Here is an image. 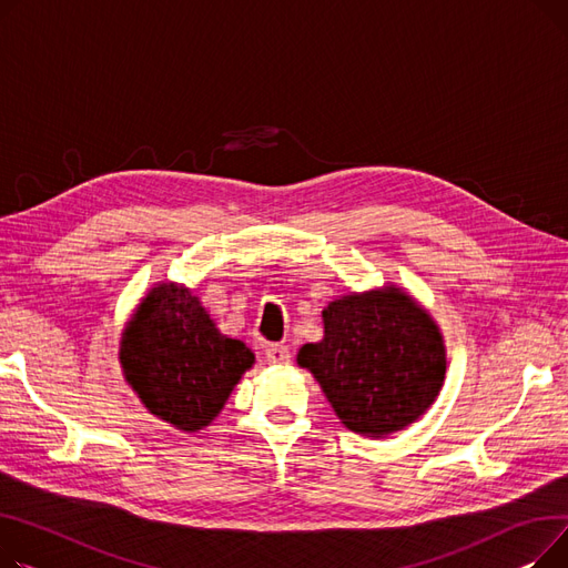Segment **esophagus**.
Here are the masks:
<instances>
[{
  "mask_svg": "<svg viewBox=\"0 0 568 568\" xmlns=\"http://www.w3.org/2000/svg\"><path fill=\"white\" fill-rule=\"evenodd\" d=\"M265 359H268L271 364H288L291 353H288V348H286V346H282V344H273V346L265 348Z\"/></svg>",
  "mask_w": 568,
  "mask_h": 568,
  "instance_id": "esophagus-1",
  "label": "esophagus"
}]
</instances>
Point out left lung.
<instances>
[{
  "label": "left lung",
  "mask_w": 568,
  "mask_h": 568,
  "mask_svg": "<svg viewBox=\"0 0 568 568\" xmlns=\"http://www.w3.org/2000/svg\"><path fill=\"white\" fill-rule=\"evenodd\" d=\"M323 339L297 351L346 428L387 438L426 415L447 374L445 337L406 288L351 291L323 310Z\"/></svg>",
  "instance_id": "obj_1"
}]
</instances>
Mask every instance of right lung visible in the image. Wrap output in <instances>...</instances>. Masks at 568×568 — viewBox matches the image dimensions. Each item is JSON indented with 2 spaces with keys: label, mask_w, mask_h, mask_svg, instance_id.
Masks as SVG:
<instances>
[{
  "label": "right lung",
  "mask_w": 568,
  "mask_h": 568,
  "mask_svg": "<svg viewBox=\"0 0 568 568\" xmlns=\"http://www.w3.org/2000/svg\"><path fill=\"white\" fill-rule=\"evenodd\" d=\"M123 381L142 406L183 433L222 413L254 353L217 329L192 288L158 282L130 314L119 342Z\"/></svg>",
  "instance_id": "right-lung-1"
}]
</instances>
